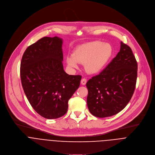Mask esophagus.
<instances>
[{
  "instance_id": "obj_1",
  "label": "esophagus",
  "mask_w": 155,
  "mask_h": 155,
  "mask_svg": "<svg viewBox=\"0 0 155 155\" xmlns=\"http://www.w3.org/2000/svg\"><path fill=\"white\" fill-rule=\"evenodd\" d=\"M86 82H87V80H86V78H83V79H81V84L82 85H85L86 83Z\"/></svg>"
}]
</instances>
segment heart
Segmentation results:
<instances>
[{
	"instance_id": "obj_1",
	"label": "heart",
	"mask_w": 155,
	"mask_h": 155,
	"mask_svg": "<svg viewBox=\"0 0 155 155\" xmlns=\"http://www.w3.org/2000/svg\"><path fill=\"white\" fill-rule=\"evenodd\" d=\"M112 49L108 43L96 41L83 44L77 47L73 55L66 58L71 68H78L79 63L85 64L86 71L91 74L99 72L111 57Z\"/></svg>"
}]
</instances>
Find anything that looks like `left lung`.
<instances>
[{
	"mask_svg": "<svg viewBox=\"0 0 155 155\" xmlns=\"http://www.w3.org/2000/svg\"><path fill=\"white\" fill-rule=\"evenodd\" d=\"M137 63L130 48L121 41L116 57L97 75L86 83L87 105L98 118L117 114L127 105L134 94Z\"/></svg>",
	"mask_w": 155,
	"mask_h": 155,
	"instance_id": "left-lung-1",
	"label": "left lung"
}]
</instances>
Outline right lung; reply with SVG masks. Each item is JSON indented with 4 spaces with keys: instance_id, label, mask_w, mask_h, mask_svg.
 I'll return each instance as SVG.
<instances>
[{
    "instance_id": "1",
    "label": "right lung",
    "mask_w": 155,
    "mask_h": 155,
    "mask_svg": "<svg viewBox=\"0 0 155 155\" xmlns=\"http://www.w3.org/2000/svg\"><path fill=\"white\" fill-rule=\"evenodd\" d=\"M62 39L45 37L28 47L22 57V86L32 108L40 116L56 119L68 112V101L78 89L81 75L64 71Z\"/></svg>"
}]
</instances>
